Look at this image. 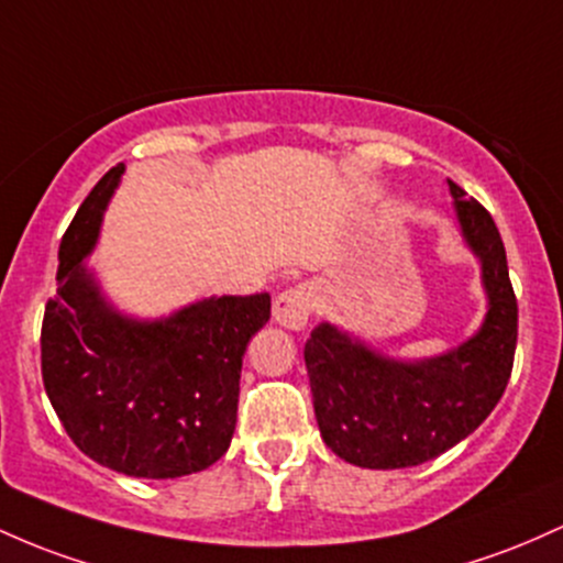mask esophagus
Listing matches in <instances>:
<instances>
[{"label": "esophagus", "instance_id": "34e87169", "mask_svg": "<svg viewBox=\"0 0 563 563\" xmlns=\"http://www.w3.org/2000/svg\"><path fill=\"white\" fill-rule=\"evenodd\" d=\"M316 306V292L308 284H298V287H289L276 298L274 302V319L276 324H282L284 330L300 332L308 324Z\"/></svg>", "mask_w": 563, "mask_h": 563}]
</instances>
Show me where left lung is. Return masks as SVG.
<instances>
[{
	"instance_id": "obj_1",
	"label": "left lung",
	"mask_w": 563,
	"mask_h": 563,
	"mask_svg": "<svg viewBox=\"0 0 563 563\" xmlns=\"http://www.w3.org/2000/svg\"><path fill=\"white\" fill-rule=\"evenodd\" d=\"M460 231L482 261L489 311L457 349L399 362L332 324L306 343L313 412L324 444L358 468L428 463L476 431L503 399L519 338V302L492 214L450 180Z\"/></svg>"
}]
</instances>
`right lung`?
Segmentation results:
<instances>
[{
	"label": "right lung",
	"mask_w": 563,
	"mask_h": 563,
	"mask_svg": "<svg viewBox=\"0 0 563 563\" xmlns=\"http://www.w3.org/2000/svg\"><path fill=\"white\" fill-rule=\"evenodd\" d=\"M122 173L117 164L98 180L60 239L58 295L42 321V380L87 457L124 476L178 478L229 450L242 358L271 319V295L199 300L156 321L113 311L81 261Z\"/></svg>",
	"instance_id": "1"
}]
</instances>
